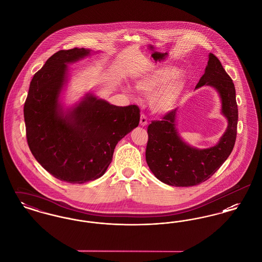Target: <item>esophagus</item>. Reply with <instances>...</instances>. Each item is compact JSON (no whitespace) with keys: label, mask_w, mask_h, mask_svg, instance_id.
<instances>
[{"label":"esophagus","mask_w":262,"mask_h":262,"mask_svg":"<svg viewBox=\"0 0 262 262\" xmlns=\"http://www.w3.org/2000/svg\"><path fill=\"white\" fill-rule=\"evenodd\" d=\"M139 124H140V125H142V126H145V125H147V118H146V116L144 114L140 115Z\"/></svg>","instance_id":"34e87169"}]
</instances>
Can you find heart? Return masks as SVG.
Wrapping results in <instances>:
<instances>
[{
	"label": "heart",
	"instance_id": "1",
	"mask_svg": "<svg viewBox=\"0 0 262 262\" xmlns=\"http://www.w3.org/2000/svg\"><path fill=\"white\" fill-rule=\"evenodd\" d=\"M179 73L174 66L164 64L153 68L136 79L137 90L150 95L148 103L153 112L166 114L177 106L186 88L185 76Z\"/></svg>",
	"mask_w": 262,
	"mask_h": 262
}]
</instances>
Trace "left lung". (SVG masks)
<instances>
[{
    "instance_id": "1",
    "label": "left lung",
    "mask_w": 262,
    "mask_h": 262,
    "mask_svg": "<svg viewBox=\"0 0 262 262\" xmlns=\"http://www.w3.org/2000/svg\"><path fill=\"white\" fill-rule=\"evenodd\" d=\"M211 86L221 100V113L228 121L218 143L200 149L183 140L177 128L178 108L166 114L162 121H153L147 128L146 162L150 171L164 184L191 187L208 180L227 160L237 137V105L233 80L212 53L205 72L195 88Z\"/></svg>"
}]
</instances>
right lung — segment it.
<instances>
[{"instance_id":"right-lung-1","label":"right lung","mask_w":262,"mask_h":262,"mask_svg":"<svg viewBox=\"0 0 262 262\" xmlns=\"http://www.w3.org/2000/svg\"><path fill=\"white\" fill-rule=\"evenodd\" d=\"M91 50L55 53L34 75L25 100L27 143L38 163L55 178L84 184L105 174L117 143L139 124L137 105L115 106L92 93L64 108L61 93L69 79V63Z\"/></svg>"}]
</instances>
